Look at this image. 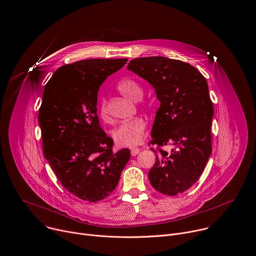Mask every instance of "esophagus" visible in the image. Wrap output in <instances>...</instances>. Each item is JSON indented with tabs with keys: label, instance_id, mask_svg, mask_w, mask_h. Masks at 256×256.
<instances>
[{
	"label": "esophagus",
	"instance_id": "obj_1",
	"mask_svg": "<svg viewBox=\"0 0 256 256\" xmlns=\"http://www.w3.org/2000/svg\"><path fill=\"white\" fill-rule=\"evenodd\" d=\"M139 152H140V149H139V148H133V149H131V156H135L138 154Z\"/></svg>",
	"mask_w": 256,
	"mask_h": 256
}]
</instances>
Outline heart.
Instances as JSON below:
<instances>
[{
	"label": "heart",
	"mask_w": 256,
	"mask_h": 256,
	"mask_svg": "<svg viewBox=\"0 0 256 256\" xmlns=\"http://www.w3.org/2000/svg\"><path fill=\"white\" fill-rule=\"evenodd\" d=\"M119 92L130 100H137L142 96L141 86L133 78H125L118 84ZM142 109L146 112H150L153 109V102L145 100L141 105ZM98 115L102 120L109 121V112L106 100L100 102L98 108ZM146 129V123L142 118H135L131 121L121 124L113 132L115 141L122 146H133L141 141Z\"/></svg>",
	"instance_id": "obj_1"
}]
</instances>
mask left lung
I'll return each instance as SVG.
<instances>
[{
	"instance_id": "8db88e82",
	"label": "left lung",
	"mask_w": 256,
	"mask_h": 256,
	"mask_svg": "<svg viewBox=\"0 0 256 256\" xmlns=\"http://www.w3.org/2000/svg\"><path fill=\"white\" fill-rule=\"evenodd\" d=\"M127 68L154 88L160 100L148 142L156 145L149 182L164 194H182L198 180L212 153L214 107L207 80L192 64L164 56L138 58ZM168 144L170 150L162 148Z\"/></svg>"
}]
</instances>
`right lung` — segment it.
<instances>
[{
    "label": "right lung",
    "instance_id": "right-lung-1",
    "mask_svg": "<svg viewBox=\"0 0 256 256\" xmlns=\"http://www.w3.org/2000/svg\"><path fill=\"white\" fill-rule=\"evenodd\" d=\"M127 58H92L60 66L44 88L38 122L43 154L62 186L74 196L96 202L117 186L130 160L124 148L102 129L96 113L98 92L107 76Z\"/></svg>",
    "mask_w": 256,
    "mask_h": 256
}]
</instances>
